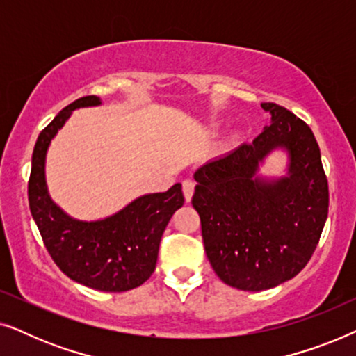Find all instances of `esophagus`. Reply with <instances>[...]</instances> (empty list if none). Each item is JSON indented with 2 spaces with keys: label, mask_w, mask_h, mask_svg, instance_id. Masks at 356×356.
Wrapping results in <instances>:
<instances>
[{
  "label": "esophagus",
  "mask_w": 356,
  "mask_h": 356,
  "mask_svg": "<svg viewBox=\"0 0 356 356\" xmlns=\"http://www.w3.org/2000/svg\"><path fill=\"white\" fill-rule=\"evenodd\" d=\"M194 186H196V183H194V179L191 178H186L183 181V194H184V199H186V202L191 201L194 194Z\"/></svg>",
  "instance_id": "obj_1"
}]
</instances>
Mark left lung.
I'll return each instance as SVG.
<instances>
[{
  "instance_id": "1",
  "label": "left lung",
  "mask_w": 356,
  "mask_h": 356,
  "mask_svg": "<svg viewBox=\"0 0 356 356\" xmlns=\"http://www.w3.org/2000/svg\"><path fill=\"white\" fill-rule=\"evenodd\" d=\"M270 124L251 144L196 170L193 207L218 279L245 291L293 279L313 256L329 209L319 145L309 126L277 104H261ZM275 149L289 157L279 179L259 175Z\"/></svg>"
}]
</instances>
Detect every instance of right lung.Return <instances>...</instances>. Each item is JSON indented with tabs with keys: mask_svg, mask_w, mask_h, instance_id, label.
<instances>
[{
	"mask_svg": "<svg viewBox=\"0 0 356 356\" xmlns=\"http://www.w3.org/2000/svg\"><path fill=\"white\" fill-rule=\"evenodd\" d=\"M95 95L63 108L38 136L32 154L29 207L51 259L71 280L100 291H128L143 285L157 264L159 246L170 218L183 206L181 184L144 194L99 220H79L53 201L45 178L47 152L72 111L99 106Z\"/></svg>",
	"mask_w": 356,
	"mask_h": 356,
	"instance_id": "right-lung-1",
	"label": "right lung"
}]
</instances>
